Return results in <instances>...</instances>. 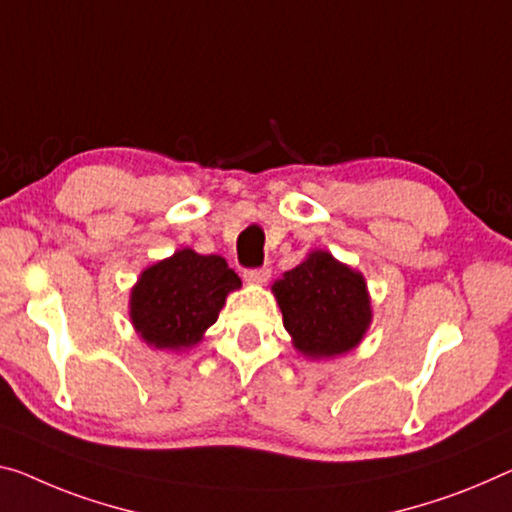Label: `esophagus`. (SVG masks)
<instances>
[{"mask_svg":"<svg viewBox=\"0 0 512 512\" xmlns=\"http://www.w3.org/2000/svg\"><path fill=\"white\" fill-rule=\"evenodd\" d=\"M245 277L247 283H254V286H261L267 279H270V267H256V270H245Z\"/></svg>","mask_w":512,"mask_h":512,"instance_id":"1","label":"esophagus"}]
</instances>
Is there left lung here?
<instances>
[{"label":"left lung","instance_id":"1","mask_svg":"<svg viewBox=\"0 0 512 512\" xmlns=\"http://www.w3.org/2000/svg\"><path fill=\"white\" fill-rule=\"evenodd\" d=\"M272 293L293 345L311 359L357 348L373 320L364 277L322 249L274 281Z\"/></svg>","mask_w":512,"mask_h":512}]
</instances>
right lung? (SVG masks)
<instances>
[{"instance_id":"right-lung-1","label":"right lung","mask_w":512,"mask_h":512,"mask_svg":"<svg viewBox=\"0 0 512 512\" xmlns=\"http://www.w3.org/2000/svg\"><path fill=\"white\" fill-rule=\"evenodd\" d=\"M242 281L222 256L180 249L146 267L130 293V320L157 350L192 348Z\"/></svg>"}]
</instances>
